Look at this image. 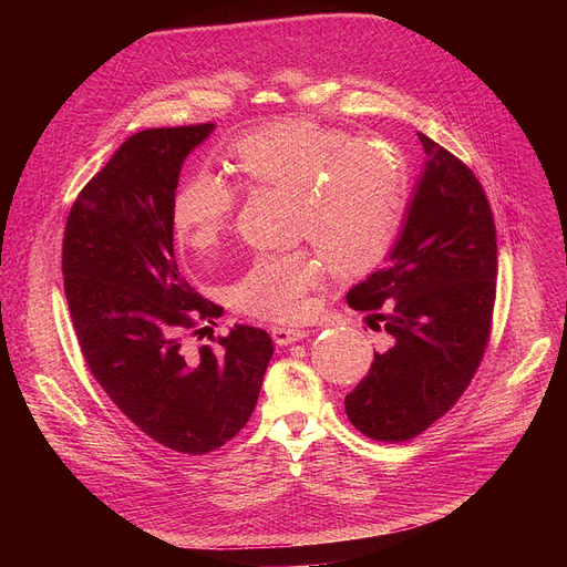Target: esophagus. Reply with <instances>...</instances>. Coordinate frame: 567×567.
<instances>
[{
    "label": "esophagus",
    "instance_id": "34e87169",
    "mask_svg": "<svg viewBox=\"0 0 567 567\" xmlns=\"http://www.w3.org/2000/svg\"><path fill=\"white\" fill-rule=\"evenodd\" d=\"M308 329H303V326H271V338L276 344L280 347H287L291 342H299L303 338H308Z\"/></svg>",
    "mask_w": 567,
    "mask_h": 567
}]
</instances>
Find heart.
<instances>
[{
  "instance_id": "1",
  "label": "heart",
  "mask_w": 567,
  "mask_h": 567,
  "mask_svg": "<svg viewBox=\"0 0 567 567\" xmlns=\"http://www.w3.org/2000/svg\"><path fill=\"white\" fill-rule=\"evenodd\" d=\"M227 165L248 186L296 195V231L340 276L372 268L400 229L406 165L391 146L355 144L340 128L289 118L238 137ZM234 204L220 176H190L172 204L176 238L193 250L214 248L231 225ZM319 276L321 266L306 250L259 255L231 287V301L252 317L299 319Z\"/></svg>"
}]
</instances>
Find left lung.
<instances>
[{
	"label": "left lung",
	"mask_w": 567,
	"mask_h": 567,
	"mask_svg": "<svg viewBox=\"0 0 567 567\" xmlns=\"http://www.w3.org/2000/svg\"><path fill=\"white\" fill-rule=\"evenodd\" d=\"M425 165L385 264L347 303L391 336L344 398L351 425L377 441L425 432L466 391L487 349L496 296V227L475 174L419 133Z\"/></svg>",
	"instance_id": "obj_1"
}]
</instances>
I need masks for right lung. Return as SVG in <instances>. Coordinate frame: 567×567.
I'll list each match as a JSON object with an SVG mask.
<instances>
[{
  "label": "right lung",
  "instance_id": "add662e5",
  "mask_svg": "<svg viewBox=\"0 0 567 567\" xmlns=\"http://www.w3.org/2000/svg\"><path fill=\"white\" fill-rule=\"evenodd\" d=\"M214 124L128 137L71 206L62 271L73 329L101 389L165 449L204 455L248 423L274 342L236 323L218 349L188 333L218 317L174 261L172 204L182 165Z\"/></svg>",
  "mask_w": 567,
  "mask_h": 567
}]
</instances>
